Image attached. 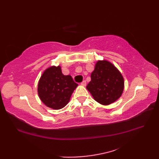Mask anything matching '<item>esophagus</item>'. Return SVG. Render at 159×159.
Segmentation results:
<instances>
[{
	"mask_svg": "<svg viewBox=\"0 0 159 159\" xmlns=\"http://www.w3.org/2000/svg\"><path fill=\"white\" fill-rule=\"evenodd\" d=\"M81 85L86 86V81H85V80H83V81L81 83Z\"/></svg>",
	"mask_w": 159,
	"mask_h": 159,
	"instance_id": "1",
	"label": "esophagus"
}]
</instances>
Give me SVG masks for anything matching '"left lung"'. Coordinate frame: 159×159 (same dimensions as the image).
Returning a JSON list of instances; mask_svg holds the SVG:
<instances>
[{
    "mask_svg": "<svg viewBox=\"0 0 159 159\" xmlns=\"http://www.w3.org/2000/svg\"><path fill=\"white\" fill-rule=\"evenodd\" d=\"M86 88L93 99L102 105H109L121 97L124 89L122 74L107 60H98L91 74Z\"/></svg>",
    "mask_w": 159,
    "mask_h": 159,
    "instance_id": "8db88e82",
    "label": "left lung"
}]
</instances>
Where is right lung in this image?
I'll use <instances>...</instances> for the list:
<instances>
[{
	"mask_svg": "<svg viewBox=\"0 0 159 159\" xmlns=\"http://www.w3.org/2000/svg\"><path fill=\"white\" fill-rule=\"evenodd\" d=\"M78 84L70 75H64L61 67L50 66L42 73L39 80L38 93L46 107L58 110L66 107Z\"/></svg>",
	"mask_w": 159,
	"mask_h": 159,
	"instance_id": "right-lung-1",
	"label": "right lung"
}]
</instances>
